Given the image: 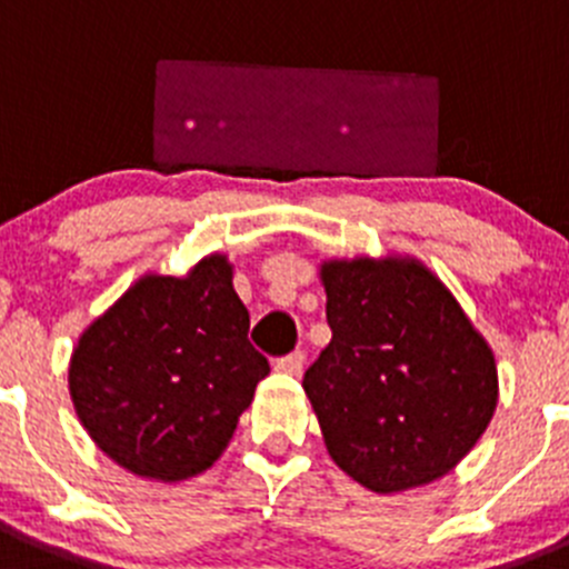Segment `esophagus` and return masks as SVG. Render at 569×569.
<instances>
[{
    "label": "esophagus",
    "instance_id": "34e87169",
    "mask_svg": "<svg viewBox=\"0 0 569 569\" xmlns=\"http://www.w3.org/2000/svg\"><path fill=\"white\" fill-rule=\"evenodd\" d=\"M302 362H306L302 350H295V353H289V357H280L278 362H274V370H280V373H289V376H300Z\"/></svg>",
    "mask_w": 569,
    "mask_h": 569
}]
</instances>
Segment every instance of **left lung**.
Listing matches in <instances>:
<instances>
[{
  "label": "left lung",
  "instance_id": "obj_1",
  "mask_svg": "<svg viewBox=\"0 0 569 569\" xmlns=\"http://www.w3.org/2000/svg\"><path fill=\"white\" fill-rule=\"evenodd\" d=\"M331 342L302 376L333 463L376 493L449 475L491 423L497 362L416 258L326 260Z\"/></svg>",
  "mask_w": 569,
  "mask_h": 569
}]
</instances>
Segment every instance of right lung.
Segmentation results:
<instances>
[{
    "label": "right lung",
    "mask_w": 569,
    "mask_h": 569,
    "mask_svg": "<svg viewBox=\"0 0 569 569\" xmlns=\"http://www.w3.org/2000/svg\"><path fill=\"white\" fill-rule=\"evenodd\" d=\"M247 331L227 254H207L182 278L137 280L69 359V396L89 438L148 480L210 469L269 373Z\"/></svg>",
    "instance_id": "obj_1"
}]
</instances>
